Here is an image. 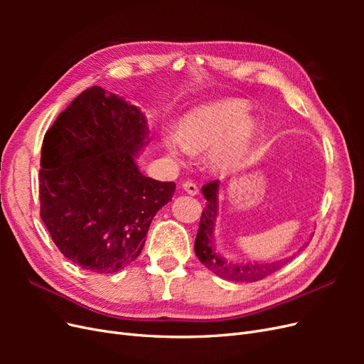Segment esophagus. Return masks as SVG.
<instances>
[{
    "label": "esophagus",
    "mask_w": 364,
    "mask_h": 364,
    "mask_svg": "<svg viewBox=\"0 0 364 364\" xmlns=\"http://www.w3.org/2000/svg\"><path fill=\"white\" fill-rule=\"evenodd\" d=\"M182 188H183V191H186L188 194H191V196H196L197 193H199V186H197L194 182H183L182 183Z\"/></svg>",
    "instance_id": "obj_1"
}]
</instances>
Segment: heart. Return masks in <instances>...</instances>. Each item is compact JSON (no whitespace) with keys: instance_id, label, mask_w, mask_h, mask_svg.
I'll list each match as a JSON object with an SVG mask.
<instances>
[{"instance_id":"heart-1","label":"heart","mask_w":364,"mask_h":364,"mask_svg":"<svg viewBox=\"0 0 364 364\" xmlns=\"http://www.w3.org/2000/svg\"><path fill=\"white\" fill-rule=\"evenodd\" d=\"M257 123L247 115V103L225 98L193 109L182 119L179 132L164 136L170 156L183 162L190 153L211 150L220 170H230L245 156L255 136Z\"/></svg>"}]
</instances>
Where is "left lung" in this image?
<instances>
[{"mask_svg": "<svg viewBox=\"0 0 364 364\" xmlns=\"http://www.w3.org/2000/svg\"><path fill=\"white\" fill-rule=\"evenodd\" d=\"M218 181L208 182L202 186V193L206 199V208L202 213L199 230H197L194 243V252L197 258H199V261L208 270L215 273L217 277L235 282H255L279 270L290 258L266 264H232L223 259L215 252L213 232L218 214Z\"/></svg>", "mask_w": 364, "mask_h": 364, "instance_id": "8db88e82", "label": "left lung"}]
</instances>
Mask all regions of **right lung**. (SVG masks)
<instances>
[{"label": "right lung", "instance_id": "obj_1", "mask_svg": "<svg viewBox=\"0 0 364 364\" xmlns=\"http://www.w3.org/2000/svg\"><path fill=\"white\" fill-rule=\"evenodd\" d=\"M144 114L100 86L87 87L43 136L41 218L70 261L97 273L134 262L174 182L146 178L135 158L147 144Z\"/></svg>", "mask_w": 364, "mask_h": 364}]
</instances>
